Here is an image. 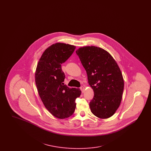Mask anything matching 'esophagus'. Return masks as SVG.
I'll return each mask as SVG.
<instances>
[{
	"mask_svg": "<svg viewBox=\"0 0 151 151\" xmlns=\"http://www.w3.org/2000/svg\"><path fill=\"white\" fill-rule=\"evenodd\" d=\"M85 87L84 86H81L80 87V89H81V92H82V93H83V92H84V91H85Z\"/></svg>",
	"mask_w": 151,
	"mask_h": 151,
	"instance_id": "34e87169",
	"label": "esophagus"
}]
</instances>
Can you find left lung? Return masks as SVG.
<instances>
[{
	"mask_svg": "<svg viewBox=\"0 0 151 151\" xmlns=\"http://www.w3.org/2000/svg\"><path fill=\"white\" fill-rule=\"evenodd\" d=\"M76 52L93 90V99L89 103L92 113L101 119L110 118L121 104L124 88L118 65L109 52L101 47H81Z\"/></svg>",
	"mask_w": 151,
	"mask_h": 151,
	"instance_id": "obj_1",
	"label": "left lung"
}]
</instances>
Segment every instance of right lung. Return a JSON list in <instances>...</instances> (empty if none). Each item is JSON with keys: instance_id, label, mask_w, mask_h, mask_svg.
<instances>
[{"instance_id": "right-lung-1", "label": "right lung", "mask_w": 151, "mask_h": 151, "mask_svg": "<svg viewBox=\"0 0 151 151\" xmlns=\"http://www.w3.org/2000/svg\"><path fill=\"white\" fill-rule=\"evenodd\" d=\"M76 46L57 42L44 51L36 67L35 81L45 107L59 119L73 113L75 99L81 93L80 89L70 88L63 83L65 79L61 65L70 57Z\"/></svg>"}]
</instances>
